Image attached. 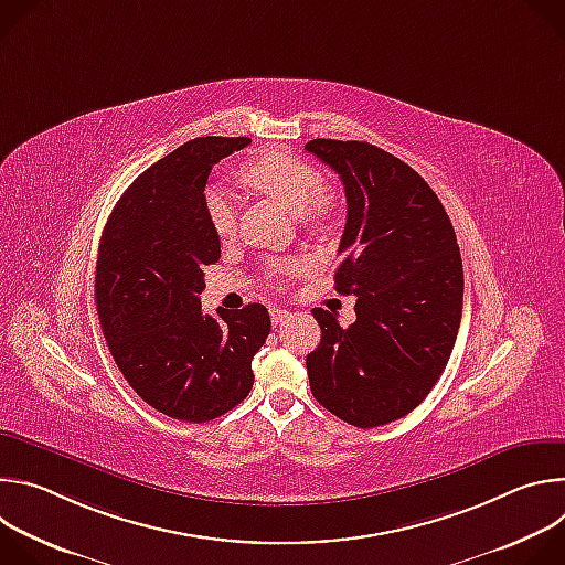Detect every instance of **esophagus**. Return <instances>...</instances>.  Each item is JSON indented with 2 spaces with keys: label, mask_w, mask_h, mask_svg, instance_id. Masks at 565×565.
Instances as JSON below:
<instances>
[{
  "label": "esophagus",
  "mask_w": 565,
  "mask_h": 565,
  "mask_svg": "<svg viewBox=\"0 0 565 565\" xmlns=\"http://www.w3.org/2000/svg\"><path fill=\"white\" fill-rule=\"evenodd\" d=\"M288 317H290V312H288V310H284V308H270V319H273V327H281Z\"/></svg>",
  "instance_id": "34e87169"
}]
</instances>
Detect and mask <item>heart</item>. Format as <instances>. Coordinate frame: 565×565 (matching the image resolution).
Returning <instances> with one entry per match:
<instances>
[{
  "label": "heart",
  "mask_w": 565,
  "mask_h": 565,
  "mask_svg": "<svg viewBox=\"0 0 565 565\" xmlns=\"http://www.w3.org/2000/svg\"><path fill=\"white\" fill-rule=\"evenodd\" d=\"M244 181L284 203L290 212L299 214V221L308 227H319L333 216V199L321 192L324 179L308 160L284 151L270 149L257 156L244 170ZM205 216L218 238H230L236 230V203L223 188H210L205 192ZM292 264H275L270 273H286Z\"/></svg>",
  "instance_id": "1"
}]
</instances>
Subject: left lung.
<instances>
[{"mask_svg":"<svg viewBox=\"0 0 565 565\" xmlns=\"http://www.w3.org/2000/svg\"><path fill=\"white\" fill-rule=\"evenodd\" d=\"M306 151L344 183L335 290L358 297L347 329L312 308L321 342L306 358L310 391L344 423L373 429L412 414L449 362L462 315L456 232L427 181L393 153L333 138Z\"/></svg>","mask_w":565,"mask_h":565,"instance_id":"obj_1","label":"left lung"}]
</instances>
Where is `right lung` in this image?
Masks as SVG:
<instances>
[{"label": "right lung", "instance_id": "obj_1", "mask_svg": "<svg viewBox=\"0 0 565 565\" xmlns=\"http://www.w3.org/2000/svg\"><path fill=\"white\" fill-rule=\"evenodd\" d=\"M250 138H194L145 170L116 203L100 238L96 306L129 386L156 412L207 423L246 399L266 344L262 303L201 310L205 266L221 241L205 216L212 168Z\"/></svg>", "mask_w": 565, "mask_h": 565}]
</instances>
